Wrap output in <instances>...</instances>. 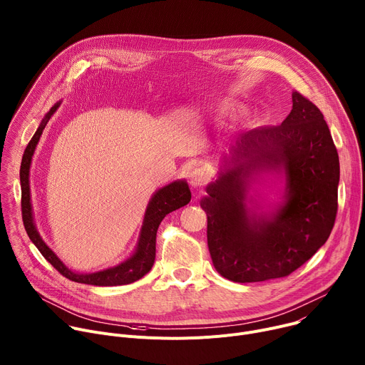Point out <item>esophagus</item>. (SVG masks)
<instances>
[{
  "instance_id": "1",
  "label": "esophagus",
  "mask_w": 365,
  "mask_h": 365,
  "mask_svg": "<svg viewBox=\"0 0 365 365\" xmlns=\"http://www.w3.org/2000/svg\"><path fill=\"white\" fill-rule=\"evenodd\" d=\"M207 181V173L203 168H194L190 174V182L194 187H201L205 185Z\"/></svg>"
}]
</instances>
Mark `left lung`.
<instances>
[{"label": "left lung", "mask_w": 365, "mask_h": 365, "mask_svg": "<svg viewBox=\"0 0 365 365\" xmlns=\"http://www.w3.org/2000/svg\"><path fill=\"white\" fill-rule=\"evenodd\" d=\"M237 155L244 180L222 174L200 203L213 265L235 282L287 277L317 252L335 225L339 158L329 128L320 110L294 91L286 120L245 133ZM261 170L285 177V201L271 214L250 215L245 177Z\"/></svg>", "instance_id": "left-lung-1"}]
</instances>
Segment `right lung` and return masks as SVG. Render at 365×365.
I'll use <instances>...</instances> for the list:
<instances>
[{"mask_svg":"<svg viewBox=\"0 0 365 365\" xmlns=\"http://www.w3.org/2000/svg\"><path fill=\"white\" fill-rule=\"evenodd\" d=\"M61 103H56L49 113L43 117L42 123L37 128L36 133L33 135L31 140L29 142L20 167V184H21V216L24 229L30 237V240L36 245V248L40 251L52 265L56 268L63 277H66L71 281L81 282V284H91V286H123L130 284L133 281H138L145 274H148L155 262V251H156V232L158 227L168 213L185 206L191 200V191L188 188V184L185 181H174L165 187L158 190L153 197L150 198L149 205L146 207L143 226L139 236V244L135 251V254L113 268H107L103 271L91 272V274H78L71 271L58 257L56 254L45 244L43 239L40 237L34 222H33V212H31V203H30V185H29V173H30V164L31 156L34 153L36 145L42 136L43 129L46 128V123L52 114L58 110Z\"/></svg>","mask_w":365,"mask_h":365,"instance_id":"obj_1","label":"right lung"}]
</instances>
